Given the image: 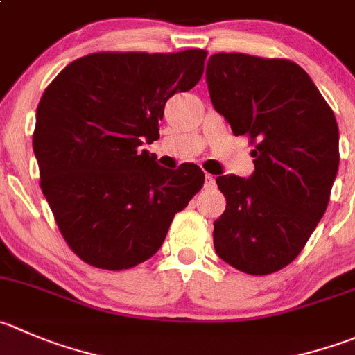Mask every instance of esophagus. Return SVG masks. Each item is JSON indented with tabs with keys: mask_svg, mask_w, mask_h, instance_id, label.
Instances as JSON below:
<instances>
[{
	"mask_svg": "<svg viewBox=\"0 0 355 355\" xmlns=\"http://www.w3.org/2000/svg\"><path fill=\"white\" fill-rule=\"evenodd\" d=\"M205 187L206 189L215 187V177H213V175H206V177H205Z\"/></svg>",
	"mask_w": 355,
	"mask_h": 355,
	"instance_id": "obj_1",
	"label": "esophagus"
}]
</instances>
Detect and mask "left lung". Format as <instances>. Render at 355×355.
<instances>
[{"mask_svg":"<svg viewBox=\"0 0 355 355\" xmlns=\"http://www.w3.org/2000/svg\"><path fill=\"white\" fill-rule=\"evenodd\" d=\"M211 104L234 135L257 144L250 178L216 177L225 211L218 257L265 276L298 257L324 215L338 171V125L311 76L283 58L215 53L206 65Z\"/></svg>","mask_w":355,"mask_h":355,"instance_id":"obj_1","label":"left lung"}]
</instances>
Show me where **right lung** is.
<instances>
[{
    "label": "right lung",
    "mask_w": 355,
    "mask_h": 355,
    "mask_svg": "<svg viewBox=\"0 0 355 355\" xmlns=\"http://www.w3.org/2000/svg\"><path fill=\"white\" fill-rule=\"evenodd\" d=\"M205 58V50L92 53L44 90L33 137L41 191L86 263L123 270L149 260L205 184L198 164L168 170L142 149L159 139L168 98L198 85Z\"/></svg>",
    "instance_id": "add662e5"
}]
</instances>
